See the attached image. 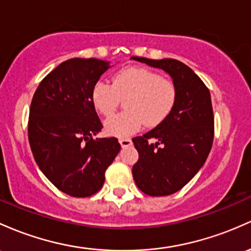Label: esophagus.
<instances>
[{
  "label": "esophagus",
  "mask_w": 251,
  "mask_h": 251,
  "mask_svg": "<svg viewBox=\"0 0 251 251\" xmlns=\"http://www.w3.org/2000/svg\"><path fill=\"white\" fill-rule=\"evenodd\" d=\"M119 143H120L121 147L126 148V147H130V145L132 144V140L130 138H120Z\"/></svg>",
  "instance_id": "1"
}]
</instances>
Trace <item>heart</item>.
<instances>
[{"instance_id": "1", "label": "heart", "mask_w": 251, "mask_h": 251, "mask_svg": "<svg viewBox=\"0 0 251 251\" xmlns=\"http://www.w3.org/2000/svg\"><path fill=\"white\" fill-rule=\"evenodd\" d=\"M124 97L126 98V111L104 123V131L111 136L127 137L138 131L143 124L155 127L163 123L174 109L177 88L174 82L155 71L131 67L118 71L112 84L99 79L92 90L94 107L104 117H110Z\"/></svg>"}]
</instances>
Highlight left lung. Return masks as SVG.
<instances>
[{
  "label": "left lung",
  "instance_id": "left-lung-1",
  "mask_svg": "<svg viewBox=\"0 0 251 251\" xmlns=\"http://www.w3.org/2000/svg\"><path fill=\"white\" fill-rule=\"evenodd\" d=\"M132 59L164 70L177 88V100L169 117L142 137L132 139L139 153L132 168L137 187L151 197L170 195L194 177L211 151L214 117L210 90L180 60Z\"/></svg>",
  "mask_w": 251,
  "mask_h": 251
}]
</instances>
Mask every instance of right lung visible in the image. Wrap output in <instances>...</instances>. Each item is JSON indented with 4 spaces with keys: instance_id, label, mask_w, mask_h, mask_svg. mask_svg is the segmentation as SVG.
<instances>
[{
    "instance_id": "1",
    "label": "right lung",
    "mask_w": 251,
    "mask_h": 251,
    "mask_svg": "<svg viewBox=\"0 0 251 251\" xmlns=\"http://www.w3.org/2000/svg\"><path fill=\"white\" fill-rule=\"evenodd\" d=\"M109 62L73 58L51 71L33 95L28 140L38 167L59 191L75 198L95 194L120 151L114 137L94 138L102 128L92 90Z\"/></svg>"
}]
</instances>
